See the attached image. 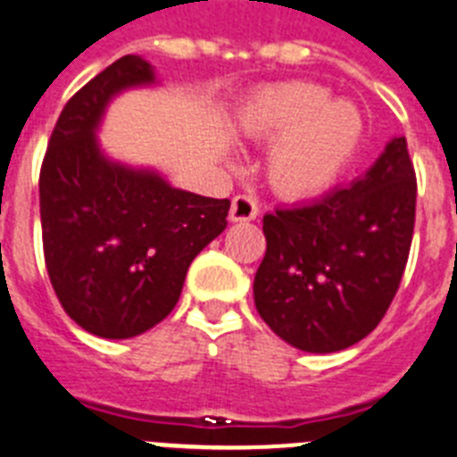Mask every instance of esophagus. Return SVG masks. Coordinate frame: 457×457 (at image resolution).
I'll return each instance as SVG.
<instances>
[{"label":"esophagus","instance_id":"34e87169","mask_svg":"<svg viewBox=\"0 0 457 457\" xmlns=\"http://www.w3.org/2000/svg\"><path fill=\"white\" fill-rule=\"evenodd\" d=\"M258 215V205L252 196H236L231 204V221H252Z\"/></svg>","mask_w":457,"mask_h":457}]
</instances>
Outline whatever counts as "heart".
<instances>
[{"instance_id": "1", "label": "heart", "mask_w": 457, "mask_h": 457, "mask_svg": "<svg viewBox=\"0 0 457 457\" xmlns=\"http://www.w3.org/2000/svg\"><path fill=\"white\" fill-rule=\"evenodd\" d=\"M237 135L272 148L265 160L270 187L306 199L332 187L357 155L364 116L348 100L304 79L265 84L240 104Z\"/></svg>"}]
</instances>
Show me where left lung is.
I'll list each match as a JSON object with an SVG mask.
<instances>
[{
  "mask_svg": "<svg viewBox=\"0 0 457 457\" xmlns=\"http://www.w3.org/2000/svg\"><path fill=\"white\" fill-rule=\"evenodd\" d=\"M417 173L405 137L348 187L263 217L268 249L253 302L277 337L304 353H337L385 318L410 256Z\"/></svg>",
  "mask_w": 457,
  "mask_h": 457,
  "instance_id": "obj_1",
  "label": "left lung"
}]
</instances>
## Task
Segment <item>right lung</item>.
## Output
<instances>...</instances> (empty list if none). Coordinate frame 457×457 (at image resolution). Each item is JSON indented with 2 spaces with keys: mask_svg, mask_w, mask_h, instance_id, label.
<instances>
[{
  "mask_svg": "<svg viewBox=\"0 0 457 457\" xmlns=\"http://www.w3.org/2000/svg\"><path fill=\"white\" fill-rule=\"evenodd\" d=\"M153 82V66L135 54L98 72L66 103L40 167L52 288L72 320L103 338L137 337L171 313L189 263L231 208L103 155L96 130L109 100Z\"/></svg>",
  "mask_w": 457,
  "mask_h": 457,
  "instance_id": "1",
  "label": "right lung"
}]
</instances>
